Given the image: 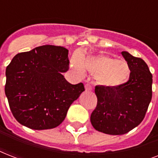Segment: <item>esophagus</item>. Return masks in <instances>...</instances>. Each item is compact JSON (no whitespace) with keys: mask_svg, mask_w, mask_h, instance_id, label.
Returning a JSON list of instances; mask_svg holds the SVG:
<instances>
[{"mask_svg":"<svg viewBox=\"0 0 158 158\" xmlns=\"http://www.w3.org/2000/svg\"><path fill=\"white\" fill-rule=\"evenodd\" d=\"M85 90H86V91H90V90H92L91 84H85Z\"/></svg>","mask_w":158,"mask_h":158,"instance_id":"esophagus-1","label":"esophagus"}]
</instances>
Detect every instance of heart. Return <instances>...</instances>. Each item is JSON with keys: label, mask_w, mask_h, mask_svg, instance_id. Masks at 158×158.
Listing matches in <instances>:
<instances>
[{"label": "heart", "mask_w": 158, "mask_h": 158, "mask_svg": "<svg viewBox=\"0 0 158 158\" xmlns=\"http://www.w3.org/2000/svg\"><path fill=\"white\" fill-rule=\"evenodd\" d=\"M71 68L78 74H83L84 69L97 75V80L101 85L115 89L128 81L130 75L129 64L121 60L100 54L89 56L74 55L70 60Z\"/></svg>", "instance_id": "heart-1"}]
</instances>
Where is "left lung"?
<instances>
[{
    "mask_svg": "<svg viewBox=\"0 0 158 158\" xmlns=\"http://www.w3.org/2000/svg\"><path fill=\"white\" fill-rule=\"evenodd\" d=\"M130 69L124 85L110 89L95 87L98 104L90 116L98 131L111 135L126 134L142 122L152 99V75L141 58L121 52Z\"/></svg>",
    "mask_w": 158,
    "mask_h": 158,
    "instance_id": "1",
    "label": "left lung"
}]
</instances>
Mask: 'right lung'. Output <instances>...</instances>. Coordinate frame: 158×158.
<instances>
[{
  "label": "right lung",
  "mask_w": 158,
  "mask_h": 158,
  "mask_svg": "<svg viewBox=\"0 0 158 158\" xmlns=\"http://www.w3.org/2000/svg\"><path fill=\"white\" fill-rule=\"evenodd\" d=\"M69 51L44 45L19 53L6 67L5 93L14 117L32 130L53 129L63 122L73 102L84 91L62 73L69 69Z\"/></svg>",
  "instance_id": "1"
}]
</instances>
